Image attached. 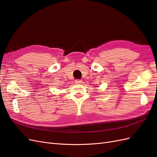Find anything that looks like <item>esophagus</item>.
I'll return each mask as SVG.
<instances>
[{"label":"esophagus","mask_w":157,"mask_h":157,"mask_svg":"<svg viewBox=\"0 0 157 157\" xmlns=\"http://www.w3.org/2000/svg\"><path fill=\"white\" fill-rule=\"evenodd\" d=\"M75 83L76 84H81L82 83V80H80V79L75 80Z\"/></svg>","instance_id":"esophagus-1"}]
</instances>
